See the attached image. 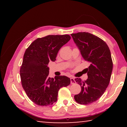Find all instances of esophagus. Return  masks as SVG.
Segmentation results:
<instances>
[{"label": "esophagus", "instance_id": "esophagus-1", "mask_svg": "<svg viewBox=\"0 0 127 127\" xmlns=\"http://www.w3.org/2000/svg\"><path fill=\"white\" fill-rule=\"evenodd\" d=\"M70 83L71 84H74V83H76V81H75V78L74 77H71L70 78Z\"/></svg>", "mask_w": 127, "mask_h": 127}]
</instances>
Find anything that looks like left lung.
Returning <instances> with one entry per match:
<instances>
[{
  "mask_svg": "<svg viewBox=\"0 0 127 127\" xmlns=\"http://www.w3.org/2000/svg\"><path fill=\"white\" fill-rule=\"evenodd\" d=\"M71 36L82 57L91 63L86 68V81L75 79L81 85V91L74 97L79 104H89L102 95L110 82L113 70L110 51L106 42L93 34L83 32L72 33Z\"/></svg>",
  "mask_w": 127,
  "mask_h": 127,
  "instance_id": "8db88e82",
  "label": "left lung"
}]
</instances>
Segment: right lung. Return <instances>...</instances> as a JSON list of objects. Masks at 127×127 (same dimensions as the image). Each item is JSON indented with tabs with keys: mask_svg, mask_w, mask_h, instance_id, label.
Listing matches in <instances>:
<instances>
[{
	"mask_svg": "<svg viewBox=\"0 0 127 127\" xmlns=\"http://www.w3.org/2000/svg\"><path fill=\"white\" fill-rule=\"evenodd\" d=\"M70 39L68 35H48L37 38L26 50L20 69L21 83L28 97L36 105H53L59 89L70 84V79L66 76H57L55 79L48 77V66L50 61H56L60 49Z\"/></svg>",
	"mask_w": 127,
	"mask_h": 127,
	"instance_id": "obj_1",
	"label": "right lung"
}]
</instances>
